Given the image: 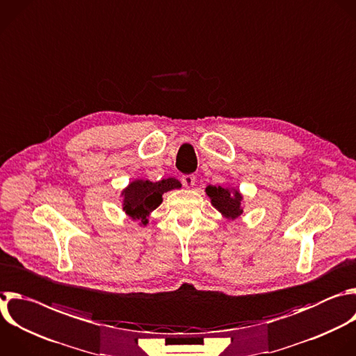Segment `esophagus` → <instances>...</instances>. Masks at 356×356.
<instances>
[{
	"mask_svg": "<svg viewBox=\"0 0 356 356\" xmlns=\"http://www.w3.org/2000/svg\"><path fill=\"white\" fill-rule=\"evenodd\" d=\"M181 183L186 188H191L195 184V176L194 175H184L181 177Z\"/></svg>",
	"mask_w": 356,
	"mask_h": 356,
	"instance_id": "esophagus-1",
	"label": "esophagus"
}]
</instances>
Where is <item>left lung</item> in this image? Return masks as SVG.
Segmentation results:
<instances>
[{
  "instance_id": "obj_1",
  "label": "left lung",
  "mask_w": 356,
  "mask_h": 356,
  "mask_svg": "<svg viewBox=\"0 0 356 356\" xmlns=\"http://www.w3.org/2000/svg\"><path fill=\"white\" fill-rule=\"evenodd\" d=\"M205 193L209 197L212 207L218 209L225 219L234 220L243 213V195L238 188L208 186L205 188Z\"/></svg>"
}]
</instances>
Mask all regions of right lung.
Instances as JSON below:
<instances>
[{
  "mask_svg": "<svg viewBox=\"0 0 356 356\" xmlns=\"http://www.w3.org/2000/svg\"><path fill=\"white\" fill-rule=\"evenodd\" d=\"M180 187V181L173 177L159 181L136 179L120 194L123 197V211L133 220H140V225L147 226L149 213L162 204V195Z\"/></svg>",
  "mask_w": 356,
  "mask_h": 356,
  "instance_id": "add662e5",
  "label": "right lung"
}]
</instances>
